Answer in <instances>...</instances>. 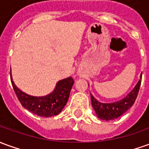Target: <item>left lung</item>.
Here are the masks:
<instances>
[{"label":"left lung","mask_w":149,"mask_h":149,"mask_svg":"<svg viewBox=\"0 0 149 149\" xmlns=\"http://www.w3.org/2000/svg\"><path fill=\"white\" fill-rule=\"evenodd\" d=\"M141 78L142 73L140 75V79L138 83L136 84L135 88L129 93L128 95H127L124 98L113 103H102L96 100V98L90 93L93 108L96 112L97 116L102 120L109 121L118 118L122 114H124L129 108L132 107L136 101L140 90Z\"/></svg>","instance_id":"left-lung-1"}]
</instances>
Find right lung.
I'll list each match as a JSON object with an SVG mask.
<instances>
[{
    "label": "right lung",
    "mask_w": 149,
    "mask_h": 149,
    "mask_svg": "<svg viewBox=\"0 0 149 149\" xmlns=\"http://www.w3.org/2000/svg\"><path fill=\"white\" fill-rule=\"evenodd\" d=\"M11 82L14 92L24 108L41 117H52L60 114L67 104L74 81L72 77L61 80L58 81L52 93L42 97L31 96L22 92L15 85L12 77Z\"/></svg>",
    "instance_id": "1"
}]
</instances>
